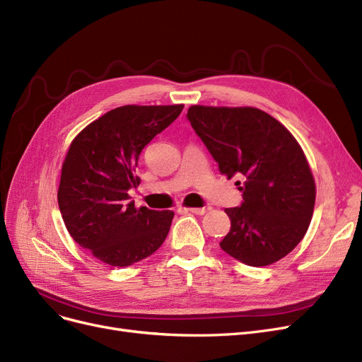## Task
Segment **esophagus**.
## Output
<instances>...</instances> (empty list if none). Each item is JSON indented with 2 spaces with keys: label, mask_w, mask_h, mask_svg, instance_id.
Instances as JSON below:
<instances>
[{
  "label": "esophagus",
  "mask_w": 362,
  "mask_h": 362,
  "mask_svg": "<svg viewBox=\"0 0 362 362\" xmlns=\"http://www.w3.org/2000/svg\"><path fill=\"white\" fill-rule=\"evenodd\" d=\"M180 211H189V213H194V215H204V213H207L209 211V207H189V209H185V207H182V209H179Z\"/></svg>",
  "instance_id": "1"
}]
</instances>
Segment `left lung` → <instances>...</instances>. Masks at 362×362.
<instances>
[{
  "mask_svg": "<svg viewBox=\"0 0 362 362\" xmlns=\"http://www.w3.org/2000/svg\"><path fill=\"white\" fill-rule=\"evenodd\" d=\"M219 171L237 180L243 202L225 209L231 230L219 243L230 257L250 267L286 257L309 228L315 180L292 134L269 113L253 107L192 105L186 115Z\"/></svg>",
  "mask_w": 362,
  "mask_h": 362,
  "instance_id": "1",
  "label": "left lung"
}]
</instances>
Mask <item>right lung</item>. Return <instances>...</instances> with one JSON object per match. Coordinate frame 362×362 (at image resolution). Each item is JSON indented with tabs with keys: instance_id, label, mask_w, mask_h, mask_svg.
Wrapping results in <instances>:
<instances>
[{
	"instance_id": "obj_1",
	"label": "right lung",
	"mask_w": 362,
	"mask_h": 362,
	"mask_svg": "<svg viewBox=\"0 0 362 362\" xmlns=\"http://www.w3.org/2000/svg\"><path fill=\"white\" fill-rule=\"evenodd\" d=\"M183 105H124L93 120L73 140L58 189L74 242L112 267L151 257L170 231L171 210L136 209L128 191L146 144L177 119Z\"/></svg>"
}]
</instances>
